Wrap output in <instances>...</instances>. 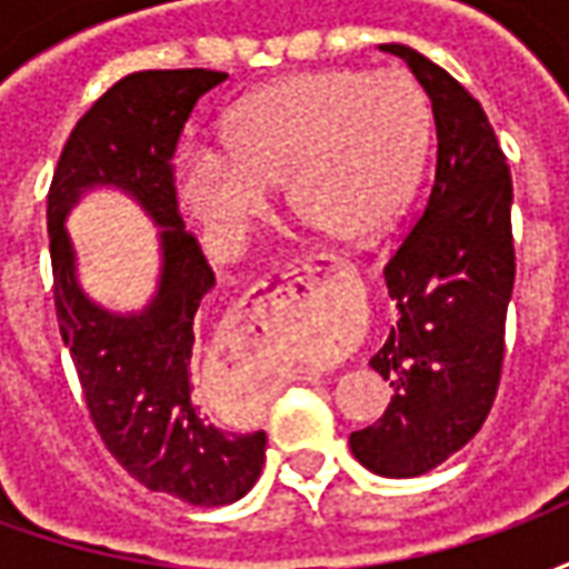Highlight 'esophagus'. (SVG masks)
<instances>
[{"label":"esophagus","mask_w":569,"mask_h":569,"mask_svg":"<svg viewBox=\"0 0 569 569\" xmlns=\"http://www.w3.org/2000/svg\"><path fill=\"white\" fill-rule=\"evenodd\" d=\"M322 271H338V264H329V261H326V264H320V261H305V264H301V268H296V271L289 273V277H295V273L298 272L299 277L296 280H313V277Z\"/></svg>","instance_id":"obj_1"}]
</instances>
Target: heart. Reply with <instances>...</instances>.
<instances>
[{"mask_svg":"<svg viewBox=\"0 0 569 569\" xmlns=\"http://www.w3.org/2000/svg\"><path fill=\"white\" fill-rule=\"evenodd\" d=\"M219 137L224 154L188 151L173 170L179 210L216 252L240 247L280 186L298 219L362 247L390 231L418 191L432 106L402 69H317L243 97Z\"/></svg>","mask_w":569,"mask_h":569,"instance_id":"b5f03b06","label":"heart"}]
</instances>
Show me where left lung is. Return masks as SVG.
I'll return each mask as SVG.
<instances>
[{
	"label": "left lung",
	"instance_id": "obj_1",
	"mask_svg": "<svg viewBox=\"0 0 569 569\" xmlns=\"http://www.w3.org/2000/svg\"><path fill=\"white\" fill-rule=\"evenodd\" d=\"M381 51L402 57L427 91L439 151L427 210L383 268L399 317L369 366L390 381V406L350 432V451L375 476L415 478L460 451L497 396L515 283L512 176L460 81L408 44Z\"/></svg>",
	"mask_w": 569,
	"mask_h": 569
}]
</instances>
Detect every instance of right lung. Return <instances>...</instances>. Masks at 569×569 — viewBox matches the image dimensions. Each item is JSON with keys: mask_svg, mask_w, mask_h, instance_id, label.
<instances>
[{"mask_svg": "<svg viewBox=\"0 0 569 569\" xmlns=\"http://www.w3.org/2000/svg\"><path fill=\"white\" fill-rule=\"evenodd\" d=\"M228 79L210 69H149L112 84L81 116L48 194L54 305L63 345L106 448L140 485L191 506L240 500L264 463V432H224L198 406V308L216 286L176 210L179 130ZM97 187L121 190L159 228V283L140 311L103 309L78 277L68 212Z\"/></svg>", "mask_w": 569, "mask_h": 569, "instance_id": "1", "label": "right lung"}]
</instances>
